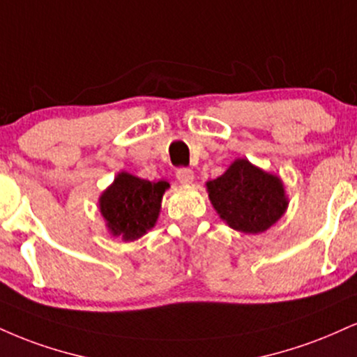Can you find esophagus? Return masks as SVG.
Instances as JSON below:
<instances>
[{
	"label": "esophagus",
	"mask_w": 357,
	"mask_h": 357,
	"mask_svg": "<svg viewBox=\"0 0 357 357\" xmlns=\"http://www.w3.org/2000/svg\"><path fill=\"white\" fill-rule=\"evenodd\" d=\"M176 178H178V181L184 184V186H188V184H192V181H195V173H192L191 169H188V167H179V169L176 171Z\"/></svg>",
	"instance_id": "34e87169"
}]
</instances>
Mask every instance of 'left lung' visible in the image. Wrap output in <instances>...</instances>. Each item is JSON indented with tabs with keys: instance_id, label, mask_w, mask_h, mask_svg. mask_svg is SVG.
Wrapping results in <instances>:
<instances>
[{
	"instance_id": "obj_1",
	"label": "left lung",
	"mask_w": 357,
	"mask_h": 357,
	"mask_svg": "<svg viewBox=\"0 0 357 357\" xmlns=\"http://www.w3.org/2000/svg\"><path fill=\"white\" fill-rule=\"evenodd\" d=\"M209 201L227 226L259 234L284 216L289 199L279 176L238 158L213 181L206 183Z\"/></svg>"
}]
</instances>
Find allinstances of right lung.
Masks as SVG:
<instances>
[{
  "mask_svg": "<svg viewBox=\"0 0 357 357\" xmlns=\"http://www.w3.org/2000/svg\"><path fill=\"white\" fill-rule=\"evenodd\" d=\"M167 188L169 183L162 179L148 181L124 171L116 174L98 201L108 233L124 243L143 238L156 226Z\"/></svg>",
  "mask_w": 357,
  "mask_h": 357,
  "instance_id": "1",
  "label": "right lung"
}]
</instances>
